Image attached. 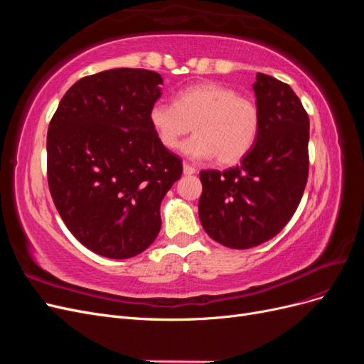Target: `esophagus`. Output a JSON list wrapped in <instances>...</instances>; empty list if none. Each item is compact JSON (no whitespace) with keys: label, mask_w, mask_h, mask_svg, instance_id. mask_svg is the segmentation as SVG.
<instances>
[{"label":"esophagus","mask_w":364,"mask_h":364,"mask_svg":"<svg viewBox=\"0 0 364 364\" xmlns=\"http://www.w3.org/2000/svg\"><path fill=\"white\" fill-rule=\"evenodd\" d=\"M194 173H196V168L193 167V165L183 164V174H185V176H191V174H194Z\"/></svg>","instance_id":"1"}]
</instances>
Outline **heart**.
I'll return each mask as SVG.
<instances>
[{
    "mask_svg": "<svg viewBox=\"0 0 364 364\" xmlns=\"http://www.w3.org/2000/svg\"><path fill=\"white\" fill-rule=\"evenodd\" d=\"M149 119L165 149H178L193 129L196 135L182 147L185 155L193 159L217 158L222 165L243 159L255 144L259 130L255 102L217 82L186 87L176 95L174 105L155 103Z\"/></svg>",
    "mask_w": 364,
    "mask_h": 364,
    "instance_id": "b5f03b06",
    "label": "heart"
}]
</instances>
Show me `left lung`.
<instances>
[{"mask_svg": "<svg viewBox=\"0 0 364 364\" xmlns=\"http://www.w3.org/2000/svg\"><path fill=\"white\" fill-rule=\"evenodd\" d=\"M255 144L240 165L200 171L199 217L205 232L230 249H250L290 222L308 178L310 119L287 83L257 74Z\"/></svg>", "mask_w": 364, "mask_h": 364, "instance_id": "obj_1", "label": "left lung"}]
</instances>
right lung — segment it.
Masks as SVG:
<instances>
[{
  "instance_id": "add662e5",
  "label": "right lung",
  "mask_w": 364,
  "mask_h": 364,
  "mask_svg": "<svg viewBox=\"0 0 364 364\" xmlns=\"http://www.w3.org/2000/svg\"><path fill=\"white\" fill-rule=\"evenodd\" d=\"M162 77L115 68L75 82L47 135L48 186L70 232L98 255L126 259L161 230V202L181 179V159L165 149L149 114Z\"/></svg>"
}]
</instances>
